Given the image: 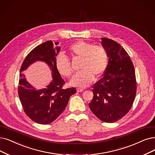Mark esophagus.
<instances>
[{"mask_svg":"<svg viewBox=\"0 0 155 155\" xmlns=\"http://www.w3.org/2000/svg\"><path fill=\"white\" fill-rule=\"evenodd\" d=\"M76 90H77L78 92H82V91H83L84 90L83 88H78L76 89Z\"/></svg>","mask_w":155,"mask_h":155,"instance_id":"obj_1","label":"esophagus"}]
</instances>
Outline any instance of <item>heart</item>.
Instances as JSON below:
<instances>
[{
	"label": "heart",
	"instance_id": "heart-1",
	"mask_svg": "<svg viewBox=\"0 0 155 155\" xmlns=\"http://www.w3.org/2000/svg\"><path fill=\"white\" fill-rule=\"evenodd\" d=\"M71 56L81 58L79 69L81 70L73 77L71 84L79 87H86L94 79L101 76L106 71L109 61V54L102 46L94 45L84 41H79L69 48ZM55 67L61 74L66 78L73 74L69 58L63 54H58L55 58Z\"/></svg>",
	"mask_w": 155,
	"mask_h": 155
}]
</instances>
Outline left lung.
Listing matches in <instances>:
<instances>
[{
    "instance_id": "left-lung-1",
    "label": "left lung",
    "mask_w": 155,
    "mask_h": 155,
    "mask_svg": "<svg viewBox=\"0 0 155 155\" xmlns=\"http://www.w3.org/2000/svg\"><path fill=\"white\" fill-rule=\"evenodd\" d=\"M109 54L103 77L93 85L94 97L89 107L106 123L120 120L130 110L137 91L134 66L127 52L117 42L102 38Z\"/></svg>"
}]
</instances>
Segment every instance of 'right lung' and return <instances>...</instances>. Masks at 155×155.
I'll return each instance as SVG.
<instances>
[{"instance_id":"1","label":"right lung","mask_w":155,"mask_h":155,"mask_svg":"<svg viewBox=\"0 0 155 155\" xmlns=\"http://www.w3.org/2000/svg\"><path fill=\"white\" fill-rule=\"evenodd\" d=\"M58 42H55L57 45ZM60 50L51 41H46L31 51L23 60L20 69L18 95L24 112L32 121L39 124L52 123L63 112L75 88L64 89L65 82L55 67V58ZM43 61L52 69L53 80L46 89L36 91L25 79L22 71L36 61Z\"/></svg>"}]
</instances>
